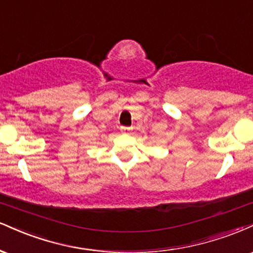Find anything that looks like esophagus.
<instances>
[{
	"mask_svg": "<svg viewBox=\"0 0 253 253\" xmlns=\"http://www.w3.org/2000/svg\"><path fill=\"white\" fill-rule=\"evenodd\" d=\"M130 130H131V127H130V126H121V131L124 132V133L129 132Z\"/></svg>",
	"mask_w": 253,
	"mask_h": 253,
	"instance_id": "34e87169",
	"label": "esophagus"
}]
</instances>
